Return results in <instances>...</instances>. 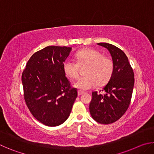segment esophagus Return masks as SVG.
Returning a JSON list of instances; mask_svg holds the SVG:
<instances>
[{"mask_svg": "<svg viewBox=\"0 0 154 154\" xmlns=\"http://www.w3.org/2000/svg\"><path fill=\"white\" fill-rule=\"evenodd\" d=\"M77 94H78V96H81V95H82V94H84V92H82V91L79 90V91H78Z\"/></svg>", "mask_w": 154, "mask_h": 154, "instance_id": "obj_1", "label": "esophagus"}]
</instances>
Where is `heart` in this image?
<instances>
[{
    "label": "heart",
    "instance_id": "obj_1",
    "mask_svg": "<svg viewBox=\"0 0 154 154\" xmlns=\"http://www.w3.org/2000/svg\"><path fill=\"white\" fill-rule=\"evenodd\" d=\"M77 62L67 59L62 68L66 76L70 79L78 77L79 66L87 65L85 76L79 77L74 83V87L79 90H88L94 88L97 83L103 85L110 79L113 72V62L107 56H102L100 52L94 49H83L75 54Z\"/></svg>",
    "mask_w": 154,
    "mask_h": 154
}]
</instances>
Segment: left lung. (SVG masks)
Returning <instances> with one entry per match:
<instances>
[{
	"label": "left lung",
	"mask_w": 154,
	"mask_h": 154,
	"mask_svg": "<svg viewBox=\"0 0 154 154\" xmlns=\"http://www.w3.org/2000/svg\"><path fill=\"white\" fill-rule=\"evenodd\" d=\"M109 50L113 62V72L103 88L104 94L92 92L90 112L98 123L109 124L121 118L128 108L134 84L133 70L124 52L112 44L99 43Z\"/></svg>",
	"instance_id": "obj_1"
}]
</instances>
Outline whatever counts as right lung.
Listing matches in <instances>:
<instances>
[{"mask_svg":"<svg viewBox=\"0 0 154 154\" xmlns=\"http://www.w3.org/2000/svg\"><path fill=\"white\" fill-rule=\"evenodd\" d=\"M71 48L48 46L30 57L22 72L24 96L32 116L44 125L59 126L66 120L77 96L65 76L62 64Z\"/></svg>","mask_w":154,"mask_h":154,"instance_id":"1","label":"right lung"}]
</instances>
